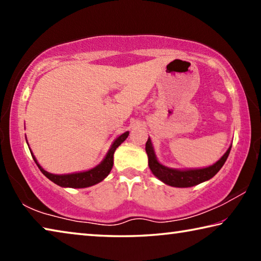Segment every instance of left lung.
I'll list each match as a JSON object with an SVG mask.
<instances>
[{
    "mask_svg": "<svg viewBox=\"0 0 261 261\" xmlns=\"http://www.w3.org/2000/svg\"><path fill=\"white\" fill-rule=\"evenodd\" d=\"M146 153L148 156V167L153 175L155 176L167 185L175 188H191L202 182L211 179L213 176L218 174V171L222 168L226 162L227 158L230 153L231 146L227 149V152L221 156L220 160L213 163L212 166L205 168H190V169H176V168H169L162 165L158 161L155 152L152 144L151 138L147 139L146 143Z\"/></svg>",
    "mask_w": 261,
    "mask_h": 261,
    "instance_id": "1",
    "label": "left lung"
}]
</instances>
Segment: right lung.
<instances>
[{
	"instance_id": "1",
	"label": "right lung",
	"mask_w": 261,
	"mask_h": 261,
	"mask_svg": "<svg viewBox=\"0 0 261 261\" xmlns=\"http://www.w3.org/2000/svg\"><path fill=\"white\" fill-rule=\"evenodd\" d=\"M127 136H129V131H126L121 136H118L117 138L114 140V143L112 144V146H110L107 154H106L105 159L99 163L98 166H95L94 168H92V169H88L85 171H78V173L62 174V175L48 173V171H46L40 165H39V162L33 155V153L31 152V154H32L33 160L35 163H37L39 169L41 170V173L45 175L48 179H50L51 182L60 185L62 188H72V189L88 188V187H92V185L100 183L101 180H103L109 175L114 165V153L123 141L127 138Z\"/></svg>"
}]
</instances>
